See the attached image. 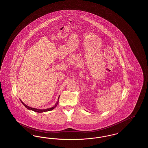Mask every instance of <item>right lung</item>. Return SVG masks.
<instances>
[{"label": "right lung", "instance_id": "add662e5", "mask_svg": "<svg viewBox=\"0 0 148 148\" xmlns=\"http://www.w3.org/2000/svg\"><path fill=\"white\" fill-rule=\"evenodd\" d=\"M59 98H60V96L58 97V101H57V102L56 103V104H55V105L53 107L50 108H47V109H36V108H32L30 107H29V106H27L26 104H25L23 102H22L21 100H20L21 102V103H22V104L26 108H27L28 110H32V111H34V112H48V111H50V110H53L54 108H55L56 107V106H57V104H58V101H59Z\"/></svg>", "mask_w": 148, "mask_h": 148}]
</instances>
